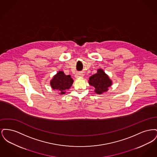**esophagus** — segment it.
Listing matches in <instances>:
<instances>
[{"instance_id":"34e87169","label":"esophagus","mask_w":157,"mask_h":157,"mask_svg":"<svg viewBox=\"0 0 157 157\" xmlns=\"http://www.w3.org/2000/svg\"><path fill=\"white\" fill-rule=\"evenodd\" d=\"M83 74L81 73V72H79V73H78V74H76V75H75V77L76 78H79V77H83Z\"/></svg>"}]
</instances>
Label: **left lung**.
<instances>
[{
    "label": "left lung",
    "instance_id": "1",
    "mask_svg": "<svg viewBox=\"0 0 157 157\" xmlns=\"http://www.w3.org/2000/svg\"><path fill=\"white\" fill-rule=\"evenodd\" d=\"M88 83L94 87L96 94L101 95L108 90L109 87L112 85V81L104 71L100 68L96 74L90 76Z\"/></svg>",
    "mask_w": 157,
    "mask_h": 157
}]
</instances>
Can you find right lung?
Instances as JSON below:
<instances>
[{"label": "right lung", "mask_w": 157, "mask_h": 157, "mask_svg": "<svg viewBox=\"0 0 157 157\" xmlns=\"http://www.w3.org/2000/svg\"><path fill=\"white\" fill-rule=\"evenodd\" d=\"M74 80L71 75H66L62 71L54 75L50 81V85L53 90L59 92V95H63L72 85Z\"/></svg>", "instance_id": "1"}]
</instances>
